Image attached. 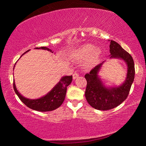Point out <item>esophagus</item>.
I'll list each match as a JSON object with an SVG mask.
<instances>
[{
    "mask_svg": "<svg viewBox=\"0 0 146 146\" xmlns=\"http://www.w3.org/2000/svg\"><path fill=\"white\" fill-rule=\"evenodd\" d=\"M79 76V73H78L77 72H75V73L73 74V79H76L77 77H78Z\"/></svg>",
    "mask_w": 146,
    "mask_h": 146,
    "instance_id": "obj_1",
    "label": "esophagus"
}]
</instances>
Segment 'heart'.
Listing matches in <instances>:
<instances>
[{
	"label": "heart",
	"mask_w": 146,
	"mask_h": 146,
	"mask_svg": "<svg viewBox=\"0 0 146 146\" xmlns=\"http://www.w3.org/2000/svg\"><path fill=\"white\" fill-rule=\"evenodd\" d=\"M101 55L100 49H95V46L91 44H87L76 49L75 53V58L78 60L87 59L86 66L88 68L93 67L99 60Z\"/></svg>",
	"instance_id": "obj_1"
}]
</instances>
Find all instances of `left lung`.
<instances>
[{
  "instance_id": "8db88e82",
  "label": "left lung",
  "mask_w": 146,
  "mask_h": 146,
  "mask_svg": "<svg viewBox=\"0 0 146 146\" xmlns=\"http://www.w3.org/2000/svg\"><path fill=\"white\" fill-rule=\"evenodd\" d=\"M111 58H119L127 65V77L125 82L118 87L108 88L98 78V73L103 63L98 64L85 75L87 80L85 96L91 107L98 110L106 111L119 106L126 99L135 78V65L132 56L119 44L111 40L110 45Z\"/></svg>"
}]
</instances>
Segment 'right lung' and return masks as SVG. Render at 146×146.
<instances>
[{
    "mask_svg": "<svg viewBox=\"0 0 146 146\" xmlns=\"http://www.w3.org/2000/svg\"><path fill=\"white\" fill-rule=\"evenodd\" d=\"M36 49H45V50H48L53 53L51 49L46 48V47L36 48ZM29 51V50L26 51L24 54H25ZM72 75L64 76L60 79L59 82L53 88V90L50 92L48 93L44 97L38 98V99H28V98H26L22 96L17 91L14 81L13 89L20 100L28 108L33 110L38 111H53L59 108L63 103L64 99H65L67 87L72 82Z\"/></svg>",
    "mask_w": 146,
    "mask_h": 146,
    "instance_id": "1",
    "label": "right lung"
}]
</instances>
